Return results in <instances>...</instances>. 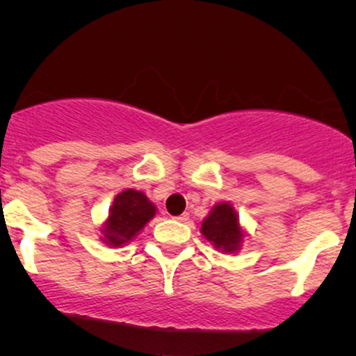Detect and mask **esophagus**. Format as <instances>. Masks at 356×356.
Returning <instances> with one entry per match:
<instances>
[{"mask_svg": "<svg viewBox=\"0 0 356 356\" xmlns=\"http://www.w3.org/2000/svg\"><path fill=\"white\" fill-rule=\"evenodd\" d=\"M174 219L179 220V222H186V220L189 219V214H187V212H184V214H181V216H175Z\"/></svg>", "mask_w": 356, "mask_h": 356, "instance_id": "obj_1", "label": "esophagus"}]
</instances>
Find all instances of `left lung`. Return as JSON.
<instances>
[{
  "mask_svg": "<svg viewBox=\"0 0 356 356\" xmlns=\"http://www.w3.org/2000/svg\"><path fill=\"white\" fill-rule=\"evenodd\" d=\"M202 234L220 251H238L243 232L232 206L226 202L218 204L202 222Z\"/></svg>",
  "mask_w": 356,
  "mask_h": 356,
  "instance_id": "8db88e82",
  "label": "left lung"
}]
</instances>
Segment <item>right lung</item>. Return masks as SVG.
<instances>
[{
  "label": "right lung",
  "mask_w": 356,
  "mask_h": 356,
  "mask_svg": "<svg viewBox=\"0 0 356 356\" xmlns=\"http://www.w3.org/2000/svg\"><path fill=\"white\" fill-rule=\"evenodd\" d=\"M155 207L145 194L134 189H127L118 194L104 232L107 243L112 246H122L137 234L142 227L154 218Z\"/></svg>",
  "instance_id": "1"
}]
</instances>
